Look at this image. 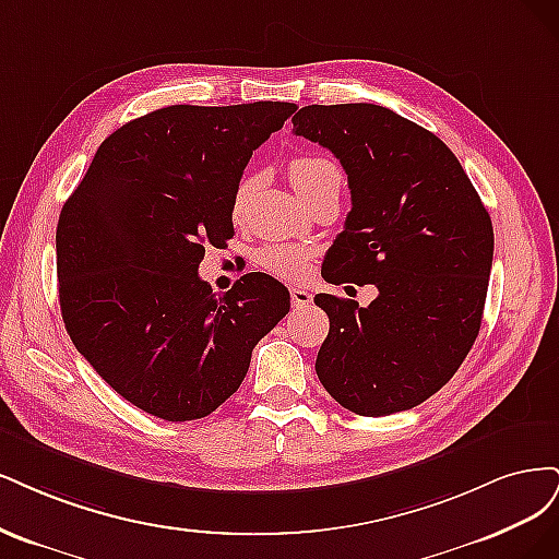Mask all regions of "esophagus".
Masks as SVG:
<instances>
[{
  "mask_svg": "<svg viewBox=\"0 0 559 559\" xmlns=\"http://www.w3.org/2000/svg\"><path fill=\"white\" fill-rule=\"evenodd\" d=\"M290 299H293V306H309L313 301V295L306 290V287H299V285H293L290 287Z\"/></svg>",
  "mask_w": 559,
  "mask_h": 559,
  "instance_id": "34e87169",
  "label": "esophagus"
}]
</instances>
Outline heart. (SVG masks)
Returning <instances> with one entry per match:
<instances>
[{"label":"heart","instance_id":"obj_1","mask_svg":"<svg viewBox=\"0 0 559 559\" xmlns=\"http://www.w3.org/2000/svg\"><path fill=\"white\" fill-rule=\"evenodd\" d=\"M287 171H290L295 190L304 197L309 194L325 176L338 174V167L332 159L322 155H299L290 162ZM253 190H255V176H243L237 190H234V213L239 215L246 209ZM258 262L262 269H266V272H272L281 278H297L306 269V262H309V250L293 243H269L258 253Z\"/></svg>","mask_w":559,"mask_h":559}]
</instances>
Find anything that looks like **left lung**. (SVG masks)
<instances>
[{
  "mask_svg": "<svg viewBox=\"0 0 559 559\" xmlns=\"http://www.w3.org/2000/svg\"><path fill=\"white\" fill-rule=\"evenodd\" d=\"M293 132L330 148L353 209L322 278L371 283L378 297L316 295L330 318L316 373L357 416L423 404L464 362L480 330L495 234L469 176L445 143L378 104H311Z\"/></svg>",
  "mask_w": 559,
  "mask_h": 559,
  "instance_id": "1",
  "label": "left lung"
}]
</instances>
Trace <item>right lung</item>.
I'll return each mask as SVG.
<instances>
[{"instance_id": "add662e5", "label": "right lung", "mask_w": 559, "mask_h": 559, "mask_svg": "<svg viewBox=\"0 0 559 559\" xmlns=\"http://www.w3.org/2000/svg\"><path fill=\"white\" fill-rule=\"evenodd\" d=\"M290 102L176 104L102 141L62 206L56 248L64 328L120 397L169 423L204 418L239 390L258 341L290 311L253 272L215 295L197 269L234 237L248 159Z\"/></svg>"}]
</instances>
